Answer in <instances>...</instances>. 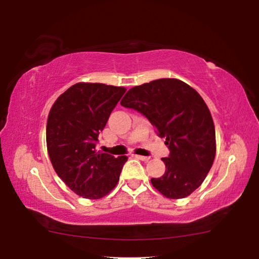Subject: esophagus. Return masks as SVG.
<instances>
[{
  "mask_svg": "<svg viewBox=\"0 0 259 259\" xmlns=\"http://www.w3.org/2000/svg\"><path fill=\"white\" fill-rule=\"evenodd\" d=\"M134 157H136V159H138V160H142V161L150 160V157H148V156H143V155H134Z\"/></svg>",
  "mask_w": 259,
  "mask_h": 259,
  "instance_id": "esophagus-1",
  "label": "esophagus"
}]
</instances>
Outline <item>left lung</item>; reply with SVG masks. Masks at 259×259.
<instances>
[{
	"label": "left lung",
	"mask_w": 259,
	"mask_h": 259,
	"mask_svg": "<svg viewBox=\"0 0 259 259\" xmlns=\"http://www.w3.org/2000/svg\"><path fill=\"white\" fill-rule=\"evenodd\" d=\"M121 105L143 114L165 138V172L152 185L168 199H183L207 177L216 155L211 114L202 97L177 78H159L131 88Z\"/></svg>",
	"instance_id": "1"
}]
</instances>
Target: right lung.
<instances>
[{
    "label": "right lung",
    "instance_id": "1",
    "mask_svg": "<svg viewBox=\"0 0 259 259\" xmlns=\"http://www.w3.org/2000/svg\"><path fill=\"white\" fill-rule=\"evenodd\" d=\"M126 89L103 83H76L60 95L50 109L47 147L63 182L85 199H100L119 182L125 155L96 151L114 107Z\"/></svg>",
    "mask_w": 259,
    "mask_h": 259
}]
</instances>
